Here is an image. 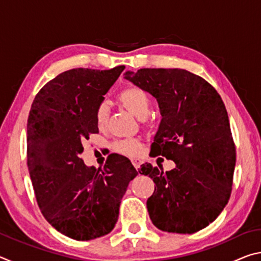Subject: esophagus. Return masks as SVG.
Wrapping results in <instances>:
<instances>
[{
  "label": "esophagus",
  "mask_w": 261,
  "mask_h": 261,
  "mask_svg": "<svg viewBox=\"0 0 261 261\" xmlns=\"http://www.w3.org/2000/svg\"><path fill=\"white\" fill-rule=\"evenodd\" d=\"M132 165H134L136 169L138 170L140 168V165H141V160L140 159H132Z\"/></svg>",
  "instance_id": "obj_1"
}]
</instances>
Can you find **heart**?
Instances as JSON below:
<instances>
[{
    "mask_svg": "<svg viewBox=\"0 0 261 261\" xmlns=\"http://www.w3.org/2000/svg\"><path fill=\"white\" fill-rule=\"evenodd\" d=\"M117 101L123 108L139 120L147 117L151 107V99L148 94L137 86L125 87L120 92ZM109 112L106 105H100L95 110V123L98 129L103 131L108 125ZM114 149L125 156H137L141 152V143L138 139H123L114 144Z\"/></svg>",
    "mask_w": 261,
    "mask_h": 261,
    "instance_id": "b5f03b06",
    "label": "heart"
}]
</instances>
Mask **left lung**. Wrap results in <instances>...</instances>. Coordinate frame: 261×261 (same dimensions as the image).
I'll return each instance as SVG.
<instances>
[{
    "instance_id": "left-lung-1",
    "label": "left lung",
    "mask_w": 261,
    "mask_h": 261,
    "mask_svg": "<svg viewBox=\"0 0 261 261\" xmlns=\"http://www.w3.org/2000/svg\"><path fill=\"white\" fill-rule=\"evenodd\" d=\"M124 78L156 99L162 120L152 156L175 168L141 166L155 183L147 199L154 226L162 231L193 233L218 218L231 193L236 148L227 109L215 88L183 69H140Z\"/></svg>"
}]
</instances>
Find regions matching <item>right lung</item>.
<instances>
[{"label":"right lung","instance_id":"add662e5","mask_svg":"<svg viewBox=\"0 0 261 261\" xmlns=\"http://www.w3.org/2000/svg\"><path fill=\"white\" fill-rule=\"evenodd\" d=\"M124 65L110 70L71 69L34 98L28 120V167L35 198L57 231L90 241L113 230L130 180V160L110 154L102 169L87 167L83 143L98 134L95 110Z\"/></svg>","mask_w":261,"mask_h":261}]
</instances>
